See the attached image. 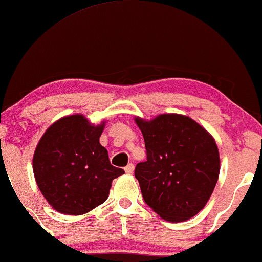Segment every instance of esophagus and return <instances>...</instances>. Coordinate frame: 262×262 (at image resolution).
Listing matches in <instances>:
<instances>
[{
	"label": "esophagus",
	"instance_id": "34e87169",
	"mask_svg": "<svg viewBox=\"0 0 262 262\" xmlns=\"http://www.w3.org/2000/svg\"><path fill=\"white\" fill-rule=\"evenodd\" d=\"M124 171H126L127 174H132L133 171H134V165H133V163H128V166L124 168Z\"/></svg>",
	"mask_w": 262,
	"mask_h": 262
}]
</instances>
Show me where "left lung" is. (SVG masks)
Masks as SVG:
<instances>
[{"label":"left lung","instance_id":"left-lung-1","mask_svg":"<svg viewBox=\"0 0 262 262\" xmlns=\"http://www.w3.org/2000/svg\"><path fill=\"white\" fill-rule=\"evenodd\" d=\"M142 132L147 161L135 167L146 204L163 220L181 222L200 212L220 173L213 136L196 121L180 114L135 118Z\"/></svg>","mask_w":262,"mask_h":262}]
</instances>
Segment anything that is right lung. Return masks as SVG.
Listing matches in <instances>:
<instances>
[{
  "instance_id": "add662e5",
  "label": "right lung",
  "mask_w": 262,
  "mask_h": 262,
  "mask_svg": "<svg viewBox=\"0 0 262 262\" xmlns=\"http://www.w3.org/2000/svg\"><path fill=\"white\" fill-rule=\"evenodd\" d=\"M106 121L92 124L81 114L54 122L33 158L36 183L48 204L62 214L82 215L108 199L112 182L124 170L111 165L100 143Z\"/></svg>"
}]
</instances>
